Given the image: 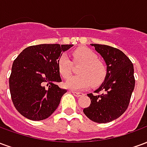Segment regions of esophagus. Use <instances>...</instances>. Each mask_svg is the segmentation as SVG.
<instances>
[{"mask_svg":"<svg viewBox=\"0 0 147 147\" xmlns=\"http://www.w3.org/2000/svg\"><path fill=\"white\" fill-rule=\"evenodd\" d=\"M71 92L76 97H80V96L82 95V93L80 92H77V91H74V90H71Z\"/></svg>","mask_w":147,"mask_h":147,"instance_id":"obj_1","label":"esophagus"}]
</instances>
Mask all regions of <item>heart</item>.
I'll use <instances>...</instances> for the list:
<instances>
[{
    "label": "heart",
    "mask_w": 147,
    "mask_h": 147,
    "mask_svg": "<svg viewBox=\"0 0 147 147\" xmlns=\"http://www.w3.org/2000/svg\"><path fill=\"white\" fill-rule=\"evenodd\" d=\"M75 62L81 63L80 75L70 76L65 82V86L72 90H83L89 86H98L105 80L107 69L95 53L86 47H80L73 53ZM57 67L61 76L66 79L70 76L71 61L67 54H62L58 59Z\"/></svg>",
    "instance_id": "heart-1"
}]
</instances>
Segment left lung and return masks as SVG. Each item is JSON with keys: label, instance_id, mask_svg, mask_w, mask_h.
Returning a JSON list of instances; mask_svg holds the SVG:
<instances>
[{"label": "left lung", "instance_id": "obj_1", "mask_svg": "<svg viewBox=\"0 0 147 147\" xmlns=\"http://www.w3.org/2000/svg\"><path fill=\"white\" fill-rule=\"evenodd\" d=\"M104 59L107 74L94 93L88 94L91 103L83 109L86 117L96 123H109L120 117L129 105L135 88L134 67L123 52L112 46L90 44Z\"/></svg>", "mask_w": 147, "mask_h": 147}]
</instances>
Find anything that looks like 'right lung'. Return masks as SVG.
Returning a JSON list of instances; mask_svg holds the SVG:
<instances>
[{
  "instance_id": "right-lung-1",
  "label": "right lung",
  "mask_w": 147,
  "mask_h": 147,
  "mask_svg": "<svg viewBox=\"0 0 147 147\" xmlns=\"http://www.w3.org/2000/svg\"><path fill=\"white\" fill-rule=\"evenodd\" d=\"M73 45L41 44L24 49L15 60L9 78L12 102L18 112L31 120H42L53 113L62 96L57 61Z\"/></svg>"
}]
</instances>
